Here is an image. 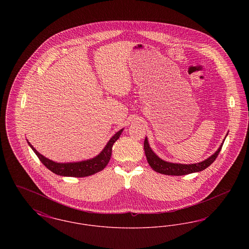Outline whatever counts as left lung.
Instances as JSON below:
<instances>
[{
	"label": "left lung",
	"instance_id": "8db88e82",
	"mask_svg": "<svg viewBox=\"0 0 249 249\" xmlns=\"http://www.w3.org/2000/svg\"><path fill=\"white\" fill-rule=\"evenodd\" d=\"M227 135H228V133H227ZM224 141L225 140H223V142L220 144V146L217 148V150L212 156H210L209 158H207L206 160H202L201 162L191 163V164L173 163V162H169V161L161 160L151 149L147 137H145V139H144L143 149H144V153L146 156L147 162H148L150 167L154 170L155 172L162 174V175H167V176H185V175H189V174H192V173L201 172L202 170L206 169L208 166L211 165L213 161L215 160L218 153L220 152Z\"/></svg>",
	"mask_w": 249,
	"mask_h": 249
}]
</instances>
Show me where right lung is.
<instances>
[{"instance_id":"1","label":"right lung","mask_w":249,"mask_h":249,"mask_svg":"<svg viewBox=\"0 0 249 249\" xmlns=\"http://www.w3.org/2000/svg\"><path fill=\"white\" fill-rule=\"evenodd\" d=\"M124 129H121L118 132H116L108 141L107 145L104 147V149L97 155L94 158L82 161H76V162H56L45 156L40 154L36 148L32 145V143L28 142V144L31 146V148L34 150L36 156L39 158L41 162L53 172L54 174L61 176V177H71V178H85L89 176H92L98 172H101L106 168L108 164L111 154H112V147L115 142L118 140L122 133Z\"/></svg>"}]
</instances>
